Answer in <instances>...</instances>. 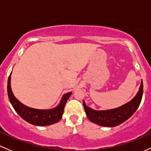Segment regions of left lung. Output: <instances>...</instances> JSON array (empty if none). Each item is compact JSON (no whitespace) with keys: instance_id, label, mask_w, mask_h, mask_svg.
<instances>
[{"instance_id":"8db88e82","label":"left lung","mask_w":151,"mask_h":151,"mask_svg":"<svg viewBox=\"0 0 151 151\" xmlns=\"http://www.w3.org/2000/svg\"><path fill=\"white\" fill-rule=\"evenodd\" d=\"M143 92V81H141L136 96L129 103L119 108L107 111H95L88 107L84 101H83V105L86 116L91 122L102 126L114 127L126 121L136 112L141 104Z\"/></svg>"}]
</instances>
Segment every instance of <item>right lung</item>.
I'll list each match as a JSON object with an SVG mask.
<instances>
[{"label":"right lung","instance_id":"1","mask_svg":"<svg viewBox=\"0 0 151 151\" xmlns=\"http://www.w3.org/2000/svg\"><path fill=\"white\" fill-rule=\"evenodd\" d=\"M72 92L66 93L58 106L49 110H39L26 106L15 97L10 87V75L8 80V96L15 111L22 119L35 126H48L58 122L62 119L66 102Z\"/></svg>","mask_w":151,"mask_h":151}]
</instances>
